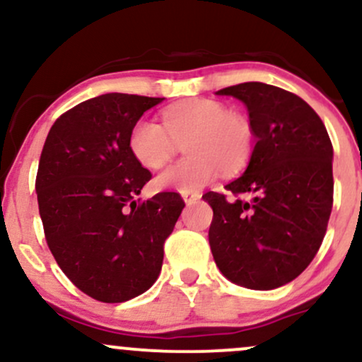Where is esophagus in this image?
I'll use <instances>...</instances> for the list:
<instances>
[{"mask_svg": "<svg viewBox=\"0 0 362 362\" xmlns=\"http://www.w3.org/2000/svg\"><path fill=\"white\" fill-rule=\"evenodd\" d=\"M182 197H184L185 204L190 206V204H194V202H197L199 199H201V195H199L197 192H182Z\"/></svg>", "mask_w": 362, "mask_h": 362, "instance_id": "esophagus-1", "label": "esophagus"}]
</instances>
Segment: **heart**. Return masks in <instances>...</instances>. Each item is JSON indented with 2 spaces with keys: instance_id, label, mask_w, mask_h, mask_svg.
I'll list each match as a JSON object with an SVG mask.
<instances>
[{
  "instance_id": "heart-1",
  "label": "heart",
  "mask_w": 362,
  "mask_h": 362,
  "mask_svg": "<svg viewBox=\"0 0 362 362\" xmlns=\"http://www.w3.org/2000/svg\"><path fill=\"white\" fill-rule=\"evenodd\" d=\"M189 156L155 178L160 190L194 192L223 172L235 173L247 165L253 149V126L247 115L228 110L211 98H190L163 110V126L139 119L129 132V151L146 168H160L184 143Z\"/></svg>"
}]
</instances>
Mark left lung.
<instances>
[{
    "label": "left lung",
    "mask_w": 362,
    "mask_h": 362,
    "mask_svg": "<svg viewBox=\"0 0 362 362\" xmlns=\"http://www.w3.org/2000/svg\"><path fill=\"white\" fill-rule=\"evenodd\" d=\"M245 103L255 146L213 207L209 245L226 279L269 291L296 279L317 255L334 202V148L322 119L298 95L259 81L216 91ZM247 194L248 199L238 198Z\"/></svg>",
    "instance_id": "left-lung-1"
}]
</instances>
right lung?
I'll list each match as a JSON object with an SVG mask.
<instances>
[{
  "mask_svg": "<svg viewBox=\"0 0 362 362\" xmlns=\"http://www.w3.org/2000/svg\"><path fill=\"white\" fill-rule=\"evenodd\" d=\"M163 100L90 98L62 114L44 143L35 192L45 240L62 272L93 300L122 303L155 284L185 206L177 192L136 199L151 173L129 151V132Z\"/></svg>",
  "mask_w": 362,
  "mask_h": 362,
  "instance_id": "1",
  "label": "right lung"
}]
</instances>
